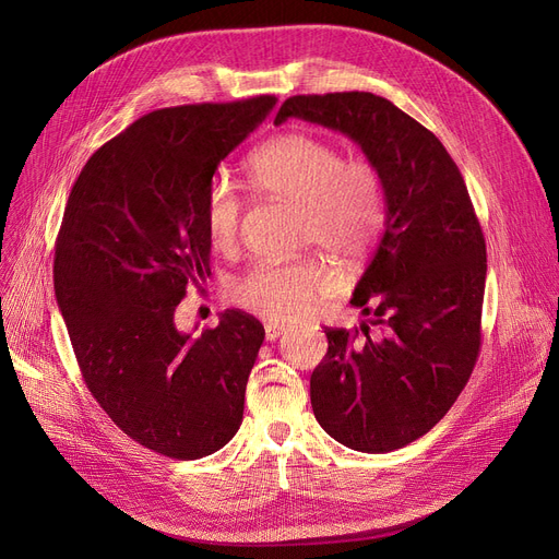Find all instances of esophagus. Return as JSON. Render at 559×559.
Returning a JSON list of instances; mask_svg holds the SVG:
<instances>
[{
	"instance_id": "obj_1",
	"label": "esophagus",
	"mask_w": 559,
	"mask_h": 559,
	"mask_svg": "<svg viewBox=\"0 0 559 559\" xmlns=\"http://www.w3.org/2000/svg\"><path fill=\"white\" fill-rule=\"evenodd\" d=\"M283 333H285V326H281V324H272V321H270L267 326H264V337H267V342L278 340Z\"/></svg>"
}]
</instances>
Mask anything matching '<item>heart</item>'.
<instances>
[{
	"mask_svg": "<svg viewBox=\"0 0 559 559\" xmlns=\"http://www.w3.org/2000/svg\"><path fill=\"white\" fill-rule=\"evenodd\" d=\"M255 192L299 205L297 240L331 253L344 267H358L376 249L388 222V192L380 169L367 158H346L337 142L310 133H285L249 158ZM245 201L228 179L203 192L201 219L211 245L228 253L240 242ZM335 278L319 258L260 260L228 287V299L274 324L299 319L329 297Z\"/></svg>",
	"mask_w": 559,
	"mask_h": 559,
	"instance_id": "obj_1",
	"label": "heart"
}]
</instances>
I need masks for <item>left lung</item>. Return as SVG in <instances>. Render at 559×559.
<instances>
[{"instance_id":"8db88e82","label":"left lung","mask_w":559,"mask_h":559,"mask_svg":"<svg viewBox=\"0 0 559 559\" xmlns=\"http://www.w3.org/2000/svg\"><path fill=\"white\" fill-rule=\"evenodd\" d=\"M287 117L348 135L383 174L385 233L350 299L371 319L356 331L326 326L310 401L340 444L388 453L442 419L476 367L485 235L444 144L385 97L297 95L274 124Z\"/></svg>"}]
</instances>
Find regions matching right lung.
<instances>
[{"mask_svg":"<svg viewBox=\"0 0 559 559\" xmlns=\"http://www.w3.org/2000/svg\"><path fill=\"white\" fill-rule=\"evenodd\" d=\"M276 102L146 112L91 156L66 205L53 289L81 376L117 428L165 457L211 455L242 424L262 324L226 310L192 337L174 312L211 276L203 192Z\"/></svg>","mask_w":559,"mask_h":559,"instance_id":"add662e5","label":"right lung"}]
</instances>
